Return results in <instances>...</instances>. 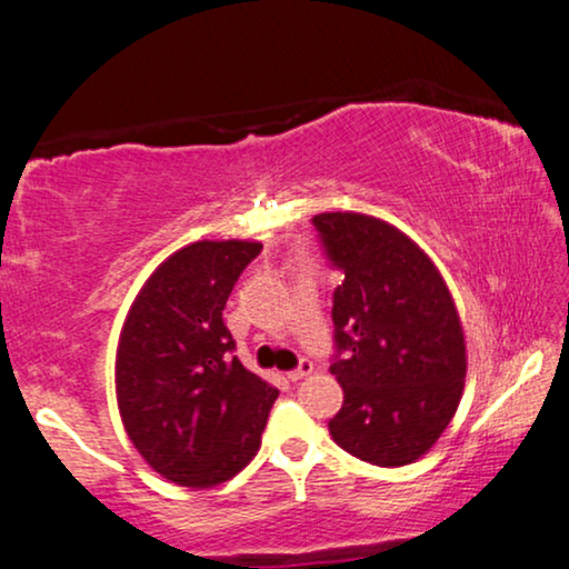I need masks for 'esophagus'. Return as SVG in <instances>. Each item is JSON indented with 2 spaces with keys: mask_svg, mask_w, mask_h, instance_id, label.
<instances>
[{
  "mask_svg": "<svg viewBox=\"0 0 569 569\" xmlns=\"http://www.w3.org/2000/svg\"><path fill=\"white\" fill-rule=\"evenodd\" d=\"M311 373H313V363H311V360H300V366L295 368V371L287 373V379H290V381H300V379H306V376H311Z\"/></svg>",
  "mask_w": 569,
  "mask_h": 569,
  "instance_id": "34e87169",
  "label": "esophagus"
}]
</instances>
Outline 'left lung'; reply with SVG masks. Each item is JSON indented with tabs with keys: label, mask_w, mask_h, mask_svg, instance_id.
Listing matches in <instances>:
<instances>
[{
	"label": "left lung",
	"mask_w": 569,
	"mask_h": 569,
	"mask_svg": "<svg viewBox=\"0 0 569 569\" xmlns=\"http://www.w3.org/2000/svg\"><path fill=\"white\" fill-rule=\"evenodd\" d=\"M335 290L331 363L345 392L329 420L345 452L402 468L437 445L462 400L468 350L460 313L431 256L395 224L358 211L313 217Z\"/></svg>",
	"instance_id": "obj_1"
}]
</instances>
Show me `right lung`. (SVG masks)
<instances>
[{
    "instance_id": "obj_1",
    "label": "right lung",
    "mask_w": 569,
    "mask_h": 569,
    "mask_svg": "<svg viewBox=\"0 0 569 569\" xmlns=\"http://www.w3.org/2000/svg\"><path fill=\"white\" fill-rule=\"evenodd\" d=\"M256 240H198L146 279L114 360L117 408L138 455L167 481L211 489L253 460L279 389L232 356L221 311L261 253Z\"/></svg>"
}]
</instances>
